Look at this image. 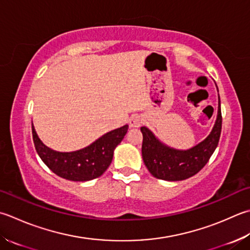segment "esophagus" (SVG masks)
I'll use <instances>...</instances> for the list:
<instances>
[{
    "label": "esophagus",
    "mask_w": 250,
    "mask_h": 250,
    "mask_svg": "<svg viewBox=\"0 0 250 250\" xmlns=\"http://www.w3.org/2000/svg\"><path fill=\"white\" fill-rule=\"evenodd\" d=\"M142 122H143V119H142V117L140 116H133L131 117V119L129 121L130 126L131 128H140Z\"/></svg>",
    "instance_id": "esophagus-1"
}]
</instances>
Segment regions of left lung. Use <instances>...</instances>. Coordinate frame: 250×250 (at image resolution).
<instances>
[{
    "label": "left lung",
    "mask_w": 250,
    "mask_h": 250,
    "mask_svg": "<svg viewBox=\"0 0 250 250\" xmlns=\"http://www.w3.org/2000/svg\"><path fill=\"white\" fill-rule=\"evenodd\" d=\"M218 99V115L211 132L206 139L188 149L170 147L163 143L148 128L142 126V157L153 177L171 182L182 181L193 177L205 167L216 150L221 134L222 116L219 94Z\"/></svg>",
    "instance_id": "8db88e82"
}]
</instances>
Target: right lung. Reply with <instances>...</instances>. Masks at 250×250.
Wrapping results in <instances>:
<instances>
[{"mask_svg": "<svg viewBox=\"0 0 250 250\" xmlns=\"http://www.w3.org/2000/svg\"><path fill=\"white\" fill-rule=\"evenodd\" d=\"M129 125L107 132L84 148L75 151H57L43 143L32 124V136L37 153L42 161L58 177L75 182L96 179L111 164L115 148L128 132Z\"/></svg>", "mask_w": 250, "mask_h": 250, "instance_id": "1", "label": "right lung"}]
</instances>
